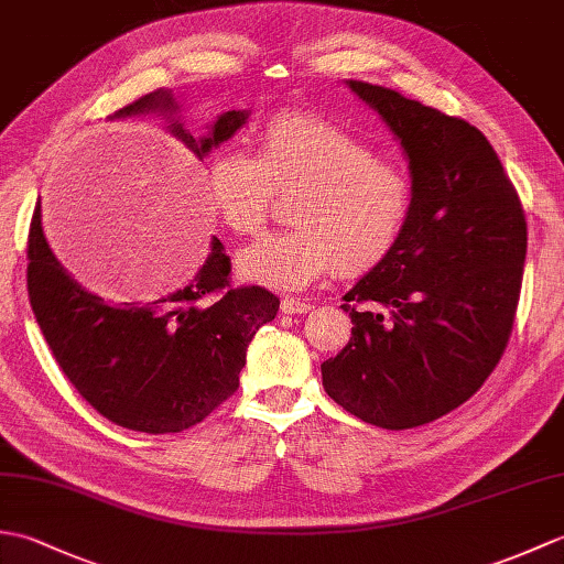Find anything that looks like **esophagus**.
Returning <instances> with one entry per match:
<instances>
[{"label": "esophagus", "instance_id": "obj_1", "mask_svg": "<svg viewBox=\"0 0 564 564\" xmlns=\"http://www.w3.org/2000/svg\"><path fill=\"white\" fill-rule=\"evenodd\" d=\"M315 305L310 301H303V297H293V295H285L281 301V313H285V315H305Z\"/></svg>", "mask_w": 564, "mask_h": 564}]
</instances>
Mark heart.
<instances>
[{
  "instance_id": "heart-1",
  "label": "heart",
  "mask_w": 564,
  "mask_h": 564,
  "mask_svg": "<svg viewBox=\"0 0 564 564\" xmlns=\"http://www.w3.org/2000/svg\"><path fill=\"white\" fill-rule=\"evenodd\" d=\"M208 198L232 232L254 237L275 194H297L295 230L247 247L237 271L273 291H301L334 267L364 275L386 261L410 225L412 178L349 130L313 113H281L259 130L257 154L223 148L206 170Z\"/></svg>"
}]
</instances>
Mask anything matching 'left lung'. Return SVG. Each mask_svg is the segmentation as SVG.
Here are the masks:
<instances>
[{"mask_svg": "<svg viewBox=\"0 0 564 564\" xmlns=\"http://www.w3.org/2000/svg\"><path fill=\"white\" fill-rule=\"evenodd\" d=\"M346 84L400 140L414 208L392 254L344 295L351 339L322 364V386L366 424L414 429L470 400L505 354L525 213L475 126L378 84Z\"/></svg>", "mask_w": 564, "mask_h": 564, "instance_id": "1", "label": "left lung"}]
</instances>
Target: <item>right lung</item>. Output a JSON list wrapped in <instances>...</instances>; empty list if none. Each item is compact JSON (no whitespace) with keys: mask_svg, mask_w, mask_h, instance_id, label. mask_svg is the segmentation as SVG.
Masks as SVG:
<instances>
[{"mask_svg":"<svg viewBox=\"0 0 564 564\" xmlns=\"http://www.w3.org/2000/svg\"><path fill=\"white\" fill-rule=\"evenodd\" d=\"M172 91L158 89L113 118L162 113L170 133L206 154L247 123L249 111L218 116L194 138L176 118ZM232 263L218 237L196 279L148 303L111 305L87 293L45 242L41 208L29 232V297L57 366L109 422L142 434H178L203 422L239 388L247 346L281 301L261 285H230Z\"/></svg>","mask_w":564,"mask_h":564,"instance_id":"obj_1","label":"right lung"}]
</instances>
